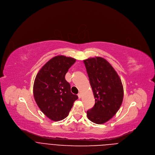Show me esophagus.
Segmentation results:
<instances>
[{
	"label": "esophagus",
	"mask_w": 155,
	"mask_h": 155,
	"mask_svg": "<svg viewBox=\"0 0 155 155\" xmlns=\"http://www.w3.org/2000/svg\"><path fill=\"white\" fill-rule=\"evenodd\" d=\"M78 98H81V93H78Z\"/></svg>",
	"instance_id": "esophagus-1"
}]
</instances>
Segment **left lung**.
Instances as JSON below:
<instances>
[{
    "label": "left lung",
    "mask_w": 155,
    "mask_h": 155,
    "mask_svg": "<svg viewBox=\"0 0 155 155\" xmlns=\"http://www.w3.org/2000/svg\"><path fill=\"white\" fill-rule=\"evenodd\" d=\"M84 64L95 99L94 106L87 110V117L95 124H104L116 114L122 104V81L114 68L102 58H90Z\"/></svg>",
    "instance_id": "8db88e82"
}]
</instances>
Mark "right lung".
<instances>
[{
    "mask_svg": "<svg viewBox=\"0 0 155 155\" xmlns=\"http://www.w3.org/2000/svg\"><path fill=\"white\" fill-rule=\"evenodd\" d=\"M74 58L58 55L49 60L38 73L33 85V94L41 110L50 119H65L78 99L70 90L65 78L66 73L75 62Z\"/></svg>",
    "mask_w": 155,
    "mask_h": 155,
    "instance_id": "right-lung-1",
    "label": "right lung"
}]
</instances>
